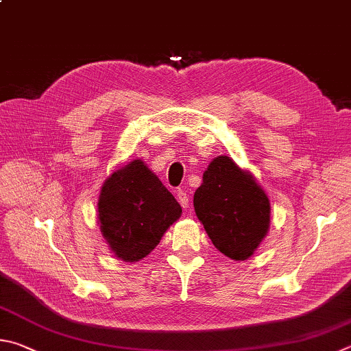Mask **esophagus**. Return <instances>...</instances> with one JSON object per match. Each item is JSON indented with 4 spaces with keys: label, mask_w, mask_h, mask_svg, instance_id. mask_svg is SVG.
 I'll return each mask as SVG.
<instances>
[{
    "label": "esophagus",
    "mask_w": 351,
    "mask_h": 351,
    "mask_svg": "<svg viewBox=\"0 0 351 351\" xmlns=\"http://www.w3.org/2000/svg\"><path fill=\"white\" fill-rule=\"evenodd\" d=\"M176 197H178V201H180V204L181 206L184 207V208H187L189 207V195H187V192L186 190H182V189H180L176 192Z\"/></svg>",
    "instance_id": "obj_1"
}]
</instances>
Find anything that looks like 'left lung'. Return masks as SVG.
Segmentation results:
<instances>
[{
    "label": "left lung",
    "mask_w": 351,
    "mask_h": 351,
    "mask_svg": "<svg viewBox=\"0 0 351 351\" xmlns=\"http://www.w3.org/2000/svg\"><path fill=\"white\" fill-rule=\"evenodd\" d=\"M193 206L213 245L232 259L252 256L269 228V197L228 156L210 162Z\"/></svg>",
    "instance_id": "left-lung-1"
}]
</instances>
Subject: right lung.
I'll return each instance as SVG.
<instances>
[{
    "label": "right lung",
    "mask_w": 351,
    "mask_h": 351,
    "mask_svg": "<svg viewBox=\"0 0 351 351\" xmlns=\"http://www.w3.org/2000/svg\"><path fill=\"white\" fill-rule=\"evenodd\" d=\"M98 212L113 253L135 263L154 250L182 210L147 165L135 159L104 182Z\"/></svg>",
    "instance_id": "obj_1"
}]
</instances>
